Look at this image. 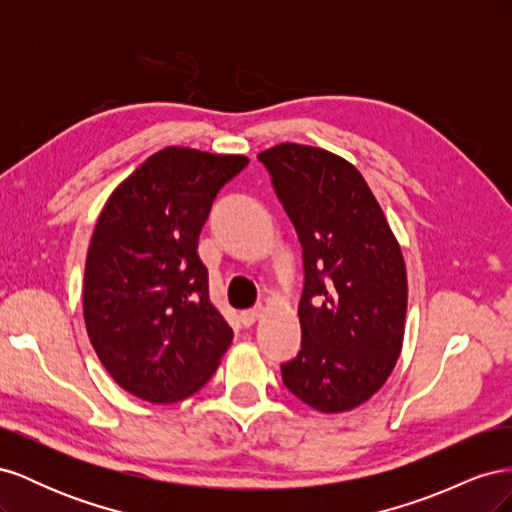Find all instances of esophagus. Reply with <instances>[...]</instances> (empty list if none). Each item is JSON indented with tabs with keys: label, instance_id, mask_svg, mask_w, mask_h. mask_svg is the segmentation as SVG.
Here are the masks:
<instances>
[{
	"label": "esophagus",
	"instance_id": "34e87169",
	"mask_svg": "<svg viewBox=\"0 0 512 512\" xmlns=\"http://www.w3.org/2000/svg\"><path fill=\"white\" fill-rule=\"evenodd\" d=\"M260 316H262L260 307L258 309H247V312L241 314V324H243V327H252V324H256L260 320Z\"/></svg>",
	"mask_w": 512,
	"mask_h": 512
}]
</instances>
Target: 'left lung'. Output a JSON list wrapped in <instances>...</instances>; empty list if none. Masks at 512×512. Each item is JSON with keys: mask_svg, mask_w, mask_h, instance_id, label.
Returning a JSON list of instances; mask_svg holds the SVG:
<instances>
[{"mask_svg": "<svg viewBox=\"0 0 512 512\" xmlns=\"http://www.w3.org/2000/svg\"><path fill=\"white\" fill-rule=\"evenodd\" d=\"M303 247L301 350L282 380L324 414L359 408L401 354L408 275L374 192L342 156L282 143L258 153Z\"/></svg>", "mask_w": 512, "mask_h": 512, "instance_id": "left-lung-1", "label": "left lung"}]
</instances>
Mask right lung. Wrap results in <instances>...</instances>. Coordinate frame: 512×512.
<instances>
[{
	"label": "right lung",
	"instance_id": "obj_1",
	"mask_svg": "<svg viewBox=\"0 0 512 512\" xmlns=\"http://www.w3.org/2000/svg\"><path fill=\"white\" fill-rule=\"evenodd\" d=\"M247 162L164 147L117 185L96 222L83 284L89 342L121 389L149 404L194 395L232 342L196 250L213 198Z\"/></svg>",
	"mask_w": 512,
	"mask_h": 512
}]
</instances>
